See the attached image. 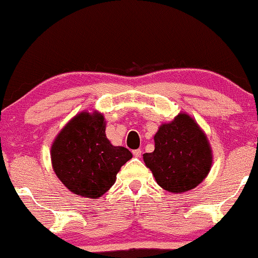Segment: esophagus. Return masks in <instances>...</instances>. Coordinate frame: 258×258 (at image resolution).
Returning a JSON list of instances; mask_svg holds the SVG:
<instances>
[{"mask_svg":"<svg viewBox=\"0 0 258 258\" xmlns=\"http://www.w3.org/2000/svg\"><path fill=\"white\" fill-rule=\"evenodd\" d=\"M141 152H143V151H141L140 149H138V150L133 151V155H134L135 157H140V156H141Z\"/></svg>","mask_w":258,"mask_h":258,"instance_id":"obj_1","label":"esophagus"}]
</instances>
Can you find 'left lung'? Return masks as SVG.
I'll use <instances>...</instances> for the list:
<instances>
[{
	"label": "left lung",
	"instance_id": "8db88e82",
	"mask_svg": "<svg viewBox=\"0 0 258 258\" xmlns=\"http://www.w3.org/2000/svg\"><path fill=\"white\" fill-rule=\"evenodd\" d=\"M155 150L144 154L157 184L171 193L193 189L212 168L213 152L206 133L187 113L163 123L154 137Z\"/></svg>",
	"mask_w": 258,
	"mask_h": 258
}]
</instances>
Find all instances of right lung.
<instances>
[{"label": "right lung", "instance_id": "1", "mask_svg": "<svg viewBox=\"0 0 258 258\" xmlns=\"http://www.w3.org/2000/svg\"><path fill=\"white\" fill-rule=\"evenodd\" d=\"M52 170L74 195L97 199L114 184L121 166L133 157L106 137L99 112L79 113L56 135L51 145Z\"/></svg>", "mask_w": 258, "mask_h": 258}]
</instances>
